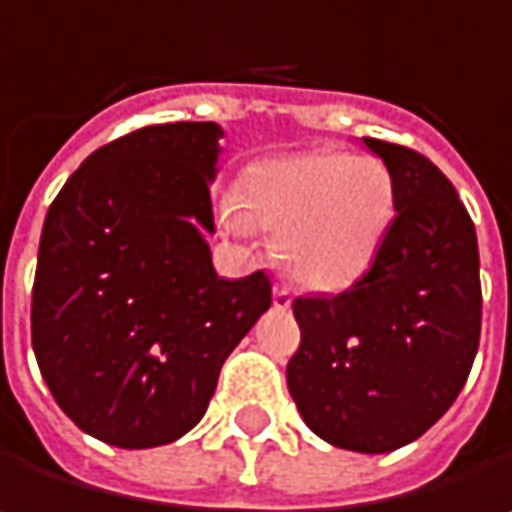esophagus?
<instances>
[{
    "label": "esophagus",
    "instance_id": "obj_1",
    "mask_svg": "<svg viewBox=\"0 0 512 512\" xmlns=\"http://www.w3.org/2000/svg\"><path fill=\"white\" fill-rule=\"evenodd\" d=\"M272 305L275 308H290V287H284V284H275V290H272Z\"/></svg>",
    "mask_w": 512,
    "mask_h": 512
}]
</instances>
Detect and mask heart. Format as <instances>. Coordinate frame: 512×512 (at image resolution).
Segmentation results:
<instances>
[{
	"label": "heart",
	"mask_w": 512,
	"mask_h": 512,
	"mask_svg": "<svg viewBox=\"0 0 512 512\" xmlns=\"http://www.w3.org/2000/svg\"><path fill=\"white\" fill-rule=\"evenodd\" d=\"M394 210L397 183L379 156L302 151L252 162L219 219L231 234L278 231L275 255L293 281L344 290L376 260Z\"/></svg>",
	"instance_id": "b5f03b06"
}]
</instances>
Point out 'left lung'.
Returning <instances> with one entry per match:
<instances>
[{
	"label": "left lung",
	"instance_id": "8db88e82",
	"mask_svg": "<svg viewBox=\"0 0 512 512\" xmlns=\"http://www.w3.org/2000/svg\"><path fill=\"white\" fill-rule=\"evenodd\" d=\"M397 183V213L370 269L338 296H296L302 341L287 388L335 448L388 454L457 400L480 344L477 234L454 183L424 154L364 139Z\"/></svg>",
	"mask_w": 512,
	"mask_h": 512
}]
</instances>
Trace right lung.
I'll list each match as a JSON object with an SVG mask.
<instances>
[{
	"instance_id": "right-lung-1",
	"label": "right lung",
	"mask_w": 512,
	"mask_h": 512,
	"mask_svg": "<svg viewBox=\"0 0 512 512\" xmlns=\"http://www.w3.org/2000/svg\"><path fill=\"white\" fill-rule=\"evenodd\" d=\"M219 139L213 121L142 127L97 148L50 204L32 347L61 412L106 445L189 433L272 302L263 269L219 278L204 243Z\"/></svg>"
}]
</instances>
